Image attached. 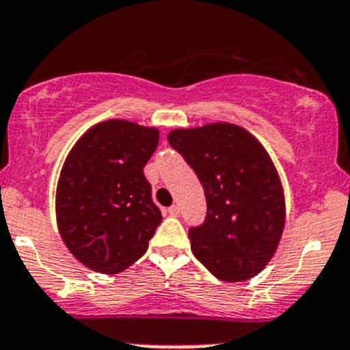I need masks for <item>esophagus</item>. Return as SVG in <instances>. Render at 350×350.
<instances>
[{
	"mask_svg": "<svg viewBox=\"0 0 350 350\" xmlns=\"http://www.w3.org/2000/svg\"><path fill=\"white\" fill-rule=\"evenodd\" d=\"M167 213L170 214V216L176 217V216H178V214H180V207H178V206H172V207H168Z\"/></svg>",
	"mask_w": 350,
	"mask_h": 350,
	"instance_id": "34e87169",
	"label": "esophagus"
}]
</instances>
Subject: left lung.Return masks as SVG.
Returning a JSON list of instances; mask_svg holds the SVG:
<instances>
[{
  "instance_id": "1",
  "label": "left lung",
  "mask_w": 350,
  "mask_h": 350,
  "mask_svg": "<svg viewBox=\"0 0 350 350\" xmlns=\"http://www.w3.org/2000/svg\"><path fill=\"white\" fill-rule=\"evenodd\" d=\"M167 137L206 192V221L189 231L192 254L219 281L260 274L286 224L284 189L271 154L254 134L230 122L180 127Z\"/></svg>"
}]
</instances>
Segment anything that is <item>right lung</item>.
<instances>
[{"instance_id": "right-lung-1", "label": "right lung", "mask_w": 350, "mask_h": 350, "mask_svg": "<svg viewBox=\"0 0 350 350\" xmlns=\"http://www.w3.org/2000/svg\"><path fill=\"white\" fill-rule=\"evenodd\" d=\"M160 131L126 119L90 127L62 163L56 221L72 257L100 274H119L143 257L161 213L144 165Z\"/></svg>"}]
</instances>
